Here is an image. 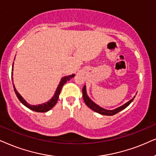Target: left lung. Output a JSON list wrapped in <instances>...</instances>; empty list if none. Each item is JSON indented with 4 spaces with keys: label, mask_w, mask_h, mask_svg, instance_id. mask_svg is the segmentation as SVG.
<instances>
[{
    "label": "left lung",
    "mask_w": 156,
    "mask_h": 156,
    "mask_svg": "<svg viewBox=\"0 0 156 156\" xmlns=\"http://www.w3.org/2000/svg\"><path fill=\"white\" fill-rule=\"evenodd\" d=\"M82 93H83V97L84 102L86 103V104L88 105V106L90 108L92 109L93 111H94L95 112H97V113H98L100 114H102V115H115V114L118 113V112L121 111L122 110L125 109L126 107H128V105L130 104V103H131L132 101H133L135 97H136V96H134L133 98L130 100L128 102L125 103V104L122 105V106L118 108H116V109L112 110V111H108V110L104 109V108H103L100 107L99 105L95 104L94 102H93V101H91L90 98H89V97L88 96V95H87V93H86V86H84L83 88Z\"/></svg>",
    "instance_id": "left-lung-1"
}]
</instances>
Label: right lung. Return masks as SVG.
Here are the masks:
<instances>
[{"instance_id":"obj_1","label":"right lung","mask_w":156,"mask_h":156,"mask_svg":"<svg viewBox=\"0 0 156 156\" xmlns=\"http://www.w3.org/2000/svg\"><path fill=\"white\" fill-rule=\"evenodd\" d=\"M11 74H13V69H12ZM74 76H75V75L73 74V75H70V76L64 77V78H62L61 82H60V83L58 85V86L57 90H56V91H55V94H54V95H53V97L52 98L51 100H50L48 102L43 103V104H42V105H29L28 103H27L26 102V101L23 100V98L21 97V95H20L19 93H18V91L16 90L15 86H14V85H13V86L14 88V90H15V93H16V95H17L18 98L19 99V101L23 103V104L24 105H26L27 108H30V110H32V111H33L44 113V112L48 111L49 110H51L52 108L54 106V105L56 104L58 99V98H59L60 93H61V90L62 89V87L63 86V85L65 84L66 82L68 81L70 78H73Z\"/></svg>"}]
</instances>
